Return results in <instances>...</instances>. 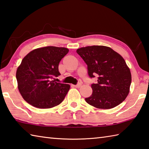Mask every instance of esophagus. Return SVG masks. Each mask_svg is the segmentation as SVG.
<instances>
[{"instance_id":"esophagus-1","label":"esophagus","mask_w":149,"mask_h":149,"mask_svg":"<svg viewBox=\"0 0 149 149\" xmlns=\"http://www.w3.org/2000/svg\"><path fill=\"white\" fill-rule=\"evenodd\" d=\"M74 87H75V88H79V87H80L81 86V83H79L77 84H75V85H72Z\"/></svg>"}]
</instances>
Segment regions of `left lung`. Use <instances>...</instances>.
Returning <instances> with one entry per match:
<instances>
[{
  "instance_id": "obj_1",
  "label": "left lung",
  "mask_w": 149,
  "mask_h": 149,
  "mask_svg": "<svg viewBox=\"0 0 149 149\" xmlns=\"http://www.w3.org/2000/svg\"><path fill=\"white\" fill-rule=\"evenodd\" d=\"M85 62L90 78L97 76L91 84L92 94L87 103L98 109H112L121 103L129 93L131 74L124 59L112 48L91 46L77 49Z\"/></svg>"
}]
</instances>
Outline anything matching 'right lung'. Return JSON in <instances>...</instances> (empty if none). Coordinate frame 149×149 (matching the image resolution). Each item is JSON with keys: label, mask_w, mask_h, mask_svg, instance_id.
<instances>
[{"label": "right lung", "mask_w": 149, "mask_h": 149, "mask_svg": "<svg viewBox=\"0 0 149 149\" xmlns=\"http://www.w3.org/2000/svg\"><path fill=\"white\" fill-rule=\"evenodd\" d=\"M63 47L46 46L33 49L22 60L16 73L18 88L24 100L39 109L59 104L70 88L52 80L61 75L59 64L68 53Z\"/></svg>", "instance_id": "add662e5"}]
</instances>
